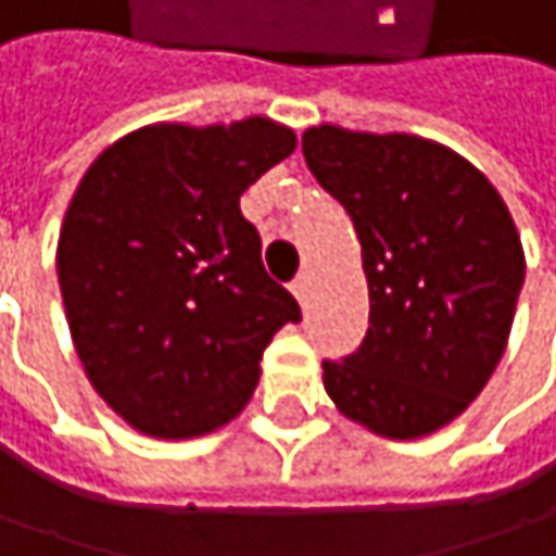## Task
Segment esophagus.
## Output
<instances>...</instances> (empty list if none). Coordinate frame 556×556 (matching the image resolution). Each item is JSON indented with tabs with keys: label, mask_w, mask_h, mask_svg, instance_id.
<instances>
[{
	"label": "esophagus",
	"mask_w": 556,
	"mask_h": 556,
	"mask_svg": "<svg viewBox=\"0 0 556 556\" xmlns=\"http://www.w3.org/2000/svg\"><path fill=\"white\" fill-rule=\"evenodd\" d=\"M292 295L305 305V299H308V274H302V277L292 279Z\"/></svg>",
	"instance_id": "esophagus-1"
}]
</instances>
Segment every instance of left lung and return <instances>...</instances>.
Instances as JSON below:
<instances>
[{"label":"left lung","instance_id":"left-lung-1","mask_svg":"<svg viewBox=\"0 0 556 556\" xmlns=\"http://www.w3.org/2000/svg\"><path fill=\"white\" fill-rule=\"evenodd\" d=\"M302 155L350 213L369 282V330L325 363V391L379 435H429L503 359L526 279L516 223L468 159L424 136L321 124Z\"/></svg>","mask_w":556,"mask_h":556}]
</instances>
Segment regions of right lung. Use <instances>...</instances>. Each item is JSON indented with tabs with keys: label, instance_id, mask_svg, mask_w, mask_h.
Returning a JSON list of instances; mask_svg holds the SVG:
<instances>
[{
	"label": "right lung",
	"instance_id": "add662e5",
	"mask_svg": "<svg viewBox=\"0 0 556 556\" xmlns=\"http://www.w3.org/2000/svg\"><path fill=\"white\" fill-rule=\"evenodd\" d=\"M295 149L267 117L152 124L78 180L56 274L78 359L129 427L193 439L251 401L267 343L299 302L267 277L241 193Z\"/></svg>",
	"mask_w": 556,
	"mask_h": 556
}]
</instances>
